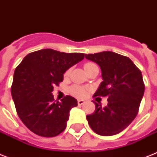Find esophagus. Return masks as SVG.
I'll return each mask as SVG.
<instances>
[{
  "instance_id": "34e87169",
  "label": "esophagus",
  "mask_w": 157,
  "mask_h": 157,
  "mask_svg": "<svg viewBox=\"0 0 157 157\" xmlns=\"http://www.w3.org/2000/svg\"><path fill=\"white\" fill-rule=\"evenodd\" d=\"M77 103H78V105L81 106V105H83L84 103H85V101L82 100V99H79V100L77 101Z\"/></svg>"
}]
</instances>
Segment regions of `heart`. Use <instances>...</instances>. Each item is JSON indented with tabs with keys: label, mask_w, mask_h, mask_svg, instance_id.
<instances>
[{
	"label": "heart",
	"mask_w": 157,
	"mask_h": 157,
	"mask_svg": "<svg viewBox=\"0 0 157 157\" xmlns=\"http://www.w3.org/2000/svg\"><path fill=\"white\" fill-rule=\"evenodd\" d=\"M91 65H94V63H86L85 64L84 67H85V69H86V67H88L91 66ZM68 73H69V71H67L65 75L67 76ZM71 93L72 94H74V95L77 96V97H84V96L86 95V89H84L83 87H81V86H74L71 88Z\"/></svg>",
	"instance_id": "heart-1"
}]
</instances>
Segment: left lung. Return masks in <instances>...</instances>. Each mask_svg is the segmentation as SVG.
I'll list each match as a JSON object with an SVG mask.
<instances>
[{"mask_svg":"<svg viewBox=\"0 0 157 157\" xmlns=\"http://www.w3.org/2000/svg\"><path fill=\"white\" fill-rule=\"evenodd\" d=\"M100 67L103 81L94 96L107 97V105L95 103L93 114L86 116L96 134L112 136L124 130L136 117L144 94L141 71L128 57L112 51L85 54Z\"/></svg>","mask_w":157,"mask_h":157,"instance_id":"obj_1","label":"left lung"}]
</instances>
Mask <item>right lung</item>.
I'll return each mask as SVG.
<instances>
[{
	"instance_id": "right-lung-1",
	"label": "right lung",
	"mask_w": 157,
	"mask_h": 157,
	"mask_svg": "<svg viewBox=\"0 0 157 157\" xmlns=\"http://www.w3.org/2000/svg\"><path fill=\"white\" fill-rule=\"evenodd\" d=\"M85 58L81 53L43 49L28 54L16 67L11 94L23 123L34 134L54 137L63 131L69 112L77 100L67 95L54 101L53 90L63 81V74Z\"/></svg>"
}]
</instances>
